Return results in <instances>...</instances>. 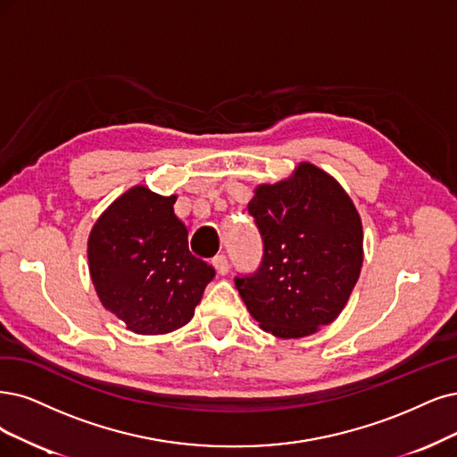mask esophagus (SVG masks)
Segmentation results:
<instances>
[{"label": "esophagus", "instance_id": "obj_1", "mask_svg": "<svg viewBox=\"0 0 457 457\" xmlns=\"http://www.w3.org/2000/svg\"><path fill=\"white\" fill-rule=\"evenodd\" d=\"M212 265H214L218 275H228V271H229V262H228V258H226L224 254L216 256V258L212 260Z\"/></svg>", "mask_w": 457, "mask_h": 457}]
</instances>
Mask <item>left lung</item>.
I'll use <instances>...</instances> for the list:
<instances>
[{
    "label": "left lung",
    "mask_w": 457,
    "mask_h": 457,
    "mask_svg": "<svg viewBox=\"0 0 457 457\" xmlns=\"http://www.w3.org/2000/svg\"><path fill=\"white\" fill-rule=\"evenodd\" d=\"M248 212L263 239L258 271L235 278L250 316L280 339L331 324L363 265L361 218L343 186L301 162L288 179L258 184Z\"/></svg>",
    "instance_id": "1"
}]
</instances>
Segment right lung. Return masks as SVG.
Segmentation results:
<instances>
[{"label":"right lung","mask_w":457,"mask_h":457,"mask_svg":"<svg viewBox=\"0 0 457 457\" xmlns=\"http://www.w3.org/2000/svg\"><path fill=\"white\" fill-rule=\"evenodd\" d=\"M177 195L137 184L101 212L88 237V269L109 312L137 335H165L194 318L212 265L188 248Z\"/></svg>","instance_id":"add662e5"}]
</instances>
